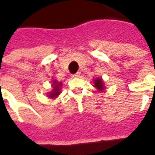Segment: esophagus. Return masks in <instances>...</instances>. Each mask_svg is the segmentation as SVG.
<instances>
[{
  "mask_svg": "<svg viewBox=\"0 0 155 155\" xmlns=\"http://www.w3.org/2000/svg\"><path fill=\"white\" fill-rule=\"evenodd\" d=\"M80 75H81V73H80V72H77V73H75V74H72V75H71V77L78 78V77H80Z\"/></svg>",
  "mask_w": 155,
  "mask_h": 155,
  "instance_id": "obj_1",
  "label": "esophagus"
}]
</instances>
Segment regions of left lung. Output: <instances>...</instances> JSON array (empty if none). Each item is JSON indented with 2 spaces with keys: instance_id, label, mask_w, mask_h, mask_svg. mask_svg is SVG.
Instances as JSON below:
<instances>
[{
  "instance_id": "obj_1",
  "label": "left lung",
  "mask_w": 155,
  "mask_h": 155,
  "mask_svg": "<svg viewBox=\"0 0 155 155\" xmlns=\"http://www.w3.org/2000/svg\"><path fill=\"white\" fill-rule=\"evenodd\" d=\"M94 86L97 90H99L100 91H103L104 90V82L102 81V79L101 78H96V79H94Z\"/></svg>"
}]
</instances>
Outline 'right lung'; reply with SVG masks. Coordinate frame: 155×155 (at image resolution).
Wrapping results in <instances>:
<instances>
[{
	"instance_id": "right-lung-1",
	"label": "right lung",
	"mask_w": 155,
	"mask_h": 155,
	"mask_svg": "<svg viewBox=\"0 0 155 155\" xmlns=\"http://www.w3.org/2000/svg\"><path fill=\"white\" fill-rule=\"evenodd\" d=\"M61 82H57L56 81H53V90L51 93H49L48 97L49 98H56L61 93Z\"/></svg>"
}]
</instances>
